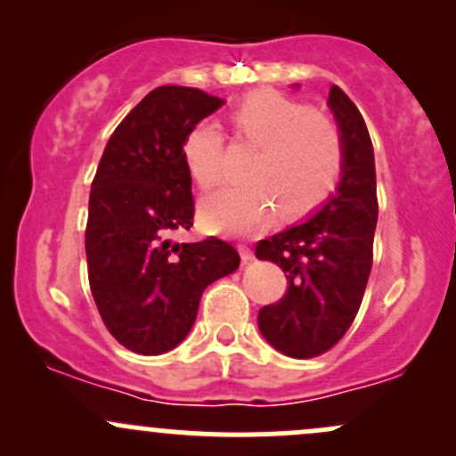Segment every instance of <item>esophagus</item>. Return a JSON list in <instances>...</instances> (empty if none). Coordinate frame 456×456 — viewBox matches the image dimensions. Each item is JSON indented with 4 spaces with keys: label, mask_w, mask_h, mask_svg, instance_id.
<instances>
[{
    "label": "esophagus",
    "mask_w": 456,
    "mask_h": 456,
    "mask_svg": "<svg viewBox=\"0 0 456 456\" xmlns=\"http://www.w3.org/2000/svg\"><path fill=\"white\" fill-rule=\"evenodd\" d=\"M239 254H241V261H243V263H249V261H252V258H254L252 248L246 246V243H241V246H239Z\"/></svg>",
    "instance_id": "esophagus-1"
}]
</instances>
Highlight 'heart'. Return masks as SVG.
I'll list each match as a JSON object with an SVG mask.
<instances>
[{
	"mask_svg": "<svg viewBox=\"0 0 456 456\" xmlns=\"http://www.w3.org/2000/svg\"><path fill=\"white\" fill-rule=\"evenodd\" d=\"M232 139L256 148L248 160L249 183L210 195L200 219L210 232L246 234L278 208L282 219H297L330 198L344 167V143L335 121L322 110L276 91L248 95L230 115ZM191 178L208 191L224 178L226 143L215 126L198 124L183 141Z\"/></svg>",
	"mask_w": 456,
	"mask_h": 456,
	"instance_id": "b5f03b06",
	"label": "heart"
}]
</instances>
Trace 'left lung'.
<instances>
[{
  "instance_id": "obj_1",
  "label": "left lung",
  "mask_w": 456,
  "mask_h": 456,
  "mask_svg": "<svg viewBox=\"0 0 456 456\" xmlns=\"http://www.w3.org/2000/svg\"><path fill=\"white\" fill-rule=\"evenodd\" d=\"M328 106L344 143L337 193L308 222L256 243V256L276 263L287 276V293L258 311V328L291 359H313L339 344L359 313L374 261L379 198L370 132L337 85Z\"/></svg>"
}]
</instances>
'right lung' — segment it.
Masks as SVG:
<instances>
[{
	"label": "right lung",
	"instance_id": "right-lung-1",
	"mask_svg": "<svg viewBox=\"0 0 456 456\" xmlns=\"http://www.w3.org/2000/svg\"><path fill=\"white\" fill-rule=\"evenodd\" d=\"M222 104L193 86H159L117 126L97 165L85 232L89 285L104 326L136 354L178 346L204 289L241 261L222 239L171 241L195 213L183 141Z\"/></svg>",
	"mask_w": 456,
	"mask_h": 456
}]
</instances>
